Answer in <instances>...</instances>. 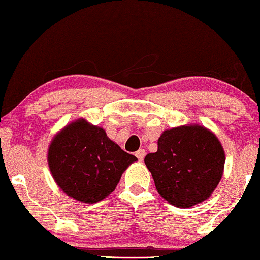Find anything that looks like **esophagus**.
I'll use <instances>...</instances> for the list:
<instances>
[{
	"instance_id": "obj_1",
	"label": "esophagus",
	"mask_w": 260,
	"mask_h": 260,
	"mask_svg": "<svg viewBox=\"0 0 260 260\" xmlns=\"http://www.w3.org/2000/svg\"><path fill=\"white\" fill-rule=\"evenodd\" d=\"M136 157L140 159V161H143V158H144V156H145V150L144 149H140V150L138 151H136Z\"/></svg>"
}]
</instances>
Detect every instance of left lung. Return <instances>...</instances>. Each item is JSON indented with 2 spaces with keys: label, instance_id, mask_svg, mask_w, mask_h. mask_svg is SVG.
<instances>
[{
  "label": "left lung",
  "instance_id": "1",
  "mask_svg": "<svg viewBox=\"0 0 260 260\" xmlns=\"http://www.w3.org/2000/svg\"><path fill=\"white\" fill-rule=\"evenodd\" d=\"M225 150L204 125L186 124L165 130L157 151L145 156L157 193L170 205L189 208L211 197L223 174Z\"/></svg>",
  "mask_w": 260,
  "mask_h": 260
}]
</instances>
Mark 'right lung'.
<instances>
[{
	"label": "right lung",
	"mask_w": 260,
	"mask_h": 260,
	"mask_svg": "<svg viewBox=\"0 0 260 260\" xmlns=\"http://www.w3.org/2000/svg\"><path fill=\"white\" fill-rule=\"evenodd\" d=\"M137 157L110 140L105 130L85 118L73 120L48 145L49 170L67 197L95 204L116 189L122 174Z\"/></svg>",
	"instance_id": "obj_1"
}]
</instances>
